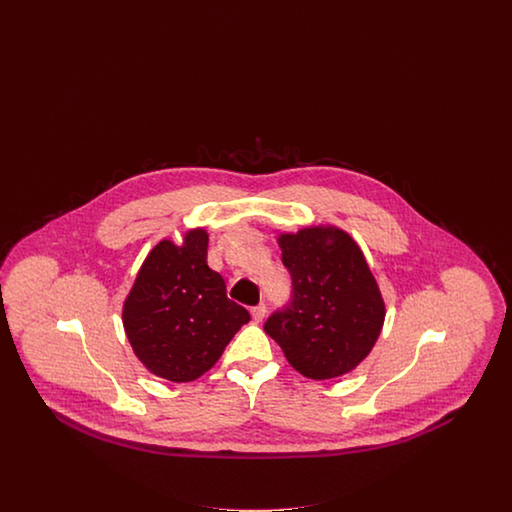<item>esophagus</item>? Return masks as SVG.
Returning <instances> with one entry per match:
<instances>
[{
	"mask_svg": "<svg viewBox=\"0 0 512 512\" xmlns=\"http://www.w3.org/2000/svg\"><path fill=\"white\" fill-rule=\"evenodd\" d=\"M251 317H253L255 322H263L265 317H267V305H265V303H259L257 307H253V309H251Z\"/></svg>",
	"mask_w": 512,
	"mask_h": 512,
	"instance_id": "1",
	"label": "esophagus"
}]
</instances>
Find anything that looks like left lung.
Returning <instances> with one entry per match:
<instances>
[{"label":"left lung","instance_id":"8db88e82","mask_svg":"<svg viewBox=\"0 0 512 512\" xmlns=\"http://www.w3.org/2000/svg\"><path fill=\"white\" fill-rule=\"evenodd\" d=\"M293 282L292 305L268 318L265 332L305 378L349 374L370 355L386 303L359 244L334 224L278 236Z\"/></svg>","mask_w":512,"mask_h":512}]
</instances>
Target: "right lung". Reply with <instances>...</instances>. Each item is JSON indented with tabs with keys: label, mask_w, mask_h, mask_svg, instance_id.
<instances>
[{
	"label": "right lung",
	"mask_w": 512,
	"mask_h": 512,
	"mask_svg": "<svg viewBox=\"0 0 512 512\" xmlns=\"http://www.w3.org/2000/svg\"><path fill=\"white\" fill-rule=\"evenodd\" d=\"M209 234L190 228L182 244L161 240L147 253L122 303V326L147 370L176 384L194 382L249 322L226 297L219 272L207 267Z\"/></svg>",
	"instance_id": "1"
}]
</instances>
